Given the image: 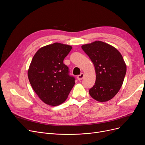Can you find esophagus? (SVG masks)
Returning a JSON list of instances; mask_svg holds the SVG:
<instances>
[{
	"label": "esophagus",
	"mask_w": 145,
	"mask_h": 145,
	"mask_svg": "<svg viewBox=\"0 0 145 145\" xmlns=\"http://www.w3.org/2000/svg\"><path fill=\"white\" fill-rule=\"evenodd\" d=\"M83 76H84V74H83V73H81L80 74H79V75L78 76L77 79H78V80H81L83 79Z\"/></svg>",
	"instance_id": "34e87169"
}]
</instances>
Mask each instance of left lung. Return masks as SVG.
I'll list each match as a JSON object with an SVG mask.
<instances>
[{"label":"left lung","instance_id":"obj_1","mask_svg":"<svg viewBox=\"0 0 145 145\" xmlns=\"http://www.w3.org/2000/svg\"><path fill=\"white\" fill-rule=\"evenodd\" d=\"M94 65L96 82L89 94L99 102H106L115 96L123 84L126 66L120 52L101 41L82 46Z\"/></svg>","mask_w":145,"mask_h":145}]
</instances>
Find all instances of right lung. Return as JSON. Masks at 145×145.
<instances>
[{
  "label": "right lung",
  "mask_w": 145,
  "mask_h": 145,
  "mask_svg": "<svg viewBox=\"0 0 145 145\" xmlns=\"http://www.w3.org/2000/svg\"><path fill=\"white\" fill-rule=\"evenodd\" d=\"M72 47L55 43L44 46L34 55L28 70V78L40 99L49 105L64 102L75 83L63 60Z\"/></svg>",
  "instance_id": "1"
}]
</instances>
